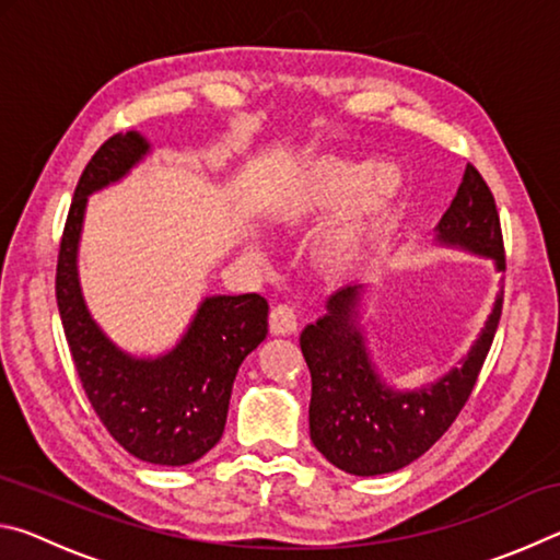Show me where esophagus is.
Returning <instances> with one entry per match:
<instances>
[{
  "label": "esophagus",
  "mask_w": 560,
  "mask_h": 560,
  "mask_svg": "<svg viewBox=\"0 0 560 560\" xmlns=\"http://www.w3.org/2000/svg\"><path fill=\"white\" fill-rule=\"evenodd\" d=\"M269 326H271V334H277V336L296 334V328H299L296 308L289 306V303H279V306H273L271 316H269Z\"/></svg>",
  "instance_id": "1"
}]
</instances>
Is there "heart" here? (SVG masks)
I'll list each match as a JSON object with an SVG mask.
<instances>
[{
	"label": "heart",
	"mask_w": 560,
	"mask_h": 560,
	"mask_svg": "<svg viewBox=\"0 0 560 560\" xmlns=\"http://www.w3.org/2000/svg\"><path fill=\"white\" fill-rule=\"evenodd\" d=\"M400 187V167L387 160H373L368 165L355 160H320L311 165L303 185L308 207H336L349 200L324 236L326 257L330 261L348 259L390 210Z\"/></svg>",
	"instance_id": "heart-1"
}]
</instances>
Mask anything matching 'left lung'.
Segmentation results:
<instances>
[{"label":"left lung","mask_w":560,"mask_h":560,"mask_svg":"<svg viewBox=\"0 0 560 560\" xmlns=\"http://www.w3.org/2000/svg\"><path fill=\"white\" fill-rule=\"evenodd\" d=\"M434 240L491 259L497 271L506 269L494 195L474 165L464 170ZM360 291L363 283H353L328 299V314L303 328L301 353L311 371V442L334 467L375 477L422 457L457 420L494 340L504 291L462 365L415 390H397L377 375L358 328Z\"/></svg>","instance_id":"1"}]
</instances>
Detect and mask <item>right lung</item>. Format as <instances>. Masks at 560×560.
Here are the masks:
<instances>
[{"label": "right lung", "instance_id": "obj_1", "mask_svg": "<svg viewBox=\"0 0 560 560\" xmlns=\"http://www.w3.org/2000/svg\"><path fill=\"white\" fill-rule=\"evenodd\" d=\"M148 153V140L128 130L89 160L66 217L56 303L75 373L110 438L132 457L183 467L220 442L236 371L269 334V303L259 293L207 296L177 346L158 358L130 355L103 334L79 283L83 214L89 195L118 183Z\"/></svg>", "mask_w": 560, "mask_h": 560}]
</instances>
